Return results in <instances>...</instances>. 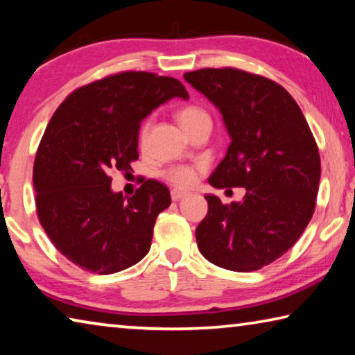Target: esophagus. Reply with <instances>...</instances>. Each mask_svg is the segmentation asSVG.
I'll return each mask as SVG.
<instances>
[{
    "instance_id": "34e87169",
    "label": "esophagus",
    "mask_w": 355,
    "mask_h": 355,
    "mask_svg": "<svg viewBox=\"0 0 355 355\" xmlns=\"http://www.w3.org/2000/svg\"><path fill=\"white\" fill-rule=\"evenodd\" d=\"M185 195H187V193L182 192V190H176V189L171 190V200H173V201H179V200H182Z\"/></svg>"
}]
</instances>
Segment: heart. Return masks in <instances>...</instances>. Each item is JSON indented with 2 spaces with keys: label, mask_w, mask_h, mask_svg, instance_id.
<instances>
[{
  "label": "heart",
  "mask_w": 355,
  "mask_h": 355,
  "mask_svg": "<svg viewBox=\"0 0 355 355\" xmlns=\"http://www.w3.org/2000/svg\"><path fill=\"white\" fill-rule=\"evenodd\" d=\"M178 121H179V123H181V127L185 130V132H189L190 128L195 127V125L203 123V122H211V119L205 109H201L200 106L189 105V106H184L181 111L178 112ZM150 128H152V119L149 117V119H146L139 128V143L141 144L146 143L147 136H149V133H150ZM163 176H165L168 182L176 185V187H179V189H189V187H192L196 181V170L192 166L179 165V166H173V168H170V170H166Z\"/></svg>",
  "instance_id": "obj_1"
}]
</instances>
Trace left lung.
<instances>
[{
    "mask_svg": "<svg viewBox=\"0 0 355 355\" xmlns=\"http://www.w3.org/2000/svg\"><path fill=\"white\" fill-rule=\"evenodd\" d=\"M184 79L222 114L230 146L211 174L216 189L244 187L243 201L205 195L208 214L195 236L206 260L255 271L284 255L311 220L319 190L318 144L302 109L272 80L233 68Z\"/></svg>",
    "mask_w": 355,
    "mask_h": 355,
    "instance_id": "8db88e82",
    "label": "left lung"
}]
</instances>
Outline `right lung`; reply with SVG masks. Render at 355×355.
Wrapping results in <instances>:
<instances>
[{"instance_id":"right-lung-1","label":"right lung","mask_w":355,"mask_h":355,"mask_svg":"<svg viewBox=\"0 0 355 355\" xmlns=\"http://www.w3.org/2000/svg\"><path fill=\"white\" fill-rule=\"evenodd\" d=\"M171 98L189 100L178 79L127 71L74 90L49 122L33 168L36 211L53 246L80 268L111 275L149 252L170 190L149 179L123 196L109 174L132 170L141 122Z\"/></svg>"}]
</instances>
